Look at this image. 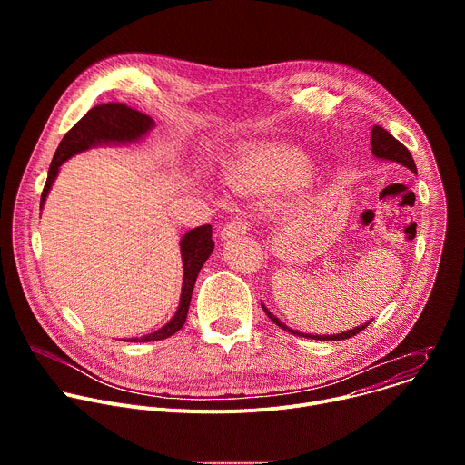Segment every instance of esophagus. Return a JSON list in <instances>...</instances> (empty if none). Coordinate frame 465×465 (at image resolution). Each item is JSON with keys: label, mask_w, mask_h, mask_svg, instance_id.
<instances>
[{"label": "esophagus", "mask_w": 465, "mask_h": 465, "mask_svg": "<svg viewBox=\"0 0 465 465\" xmlns=\"http://www.w3.org/2000/svg\"><path fill=\"white\" fill-rule=\"evenodd\" d=\"M248 230H250L248 223H244V221H239V219H237V221L228 223V224L223 228L221 237H223V239H237V237L246 235V233H248Z\"/></svg>", "instance_id": "esophagus-1"}]
</instances>
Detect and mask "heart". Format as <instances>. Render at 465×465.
Wrapping results in <instances>:
<instances>
[{"mask_svg":"<svg viewBox=\"0 0 465 465\" xmlns=\"http://www.w3.org/2000/svg\"><path fill=\"white\" fill-rule=\"evenodd\" d=\"M309 173V160L298 149L264 143L241 151L224 167V180L237 191L271 189L298 182Z\"/></svg>","mask_w":465,"mask_h":465,"instance_id":"heart-1","label":"heart"}]
</instances>
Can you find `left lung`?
<instances>
[{"label": "left lung", "instance_id": "8db88e82", "mask_svg": "<svg viewBox=\"0 0 465 465\" xmlns=\"http://www.w3.org/2000/svg\"><path fill=\"white\" fill-rule=\"evenodd\" d=\"M371 154H373L375 158H379V160H388V162L400 163V165L411 169L414 174L418 173L416 163H414V160H412L409 149L403 147L391 134H388V132H386L382 126H377V124L371 128ZM261 307H262L264 312H267V316H269L276 325H280L282 329L289 331V333H292V335L305 337V339H314V341H344V339H351V337H355L357 333H361V331H362L364 327H368V323L373 320V318H371V320H368L366 323L357 325V327H353V329H348V331H344V333H337V335H311V333H300V331H296V329L285 325L278 316H274L262 303H261Z\"/></svg>", "mask_w": 465, "mask_h": 465}]
</instances>
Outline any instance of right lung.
I'll use <instances>...</instances> for the list:
<instances>
[{
	"label": "right lung",
	"instance_id": "right-lung-1",
	"mask_svg": "<svg viewBox=\"0 0 465 465\" xmlns=\"http://www.w3.org/2000/svg\"><path fill=\"white\" fill-rule=\"evenodd\" d=\"M154 128V121L138 112L132 110L121 103H106L94 106L70 132L65 134L53 156V162L49 165L47 180L42 191L40 198V210L45 204V198L51 191V185L54 178L58 176L60 165L64 162H68L72 156L84 153L94 147H103V145H130V143H138L142 142L149 132ZM215 248V242L212 239V226L204 224L189 230L183 233L180 239V255H182V269H183V278H182V294L180 302L176 307V312L173 318L162 325L154 333L136 337V339H124L126 342H154V341H163L174 335L176 331L182 329L187 318L189 311V302L193 294V287L196 282L198 272H201L203 264L208 261Z\"/></svg>",
	"mask_w": 465,
	"mask_h": 465
}]
</instances>
